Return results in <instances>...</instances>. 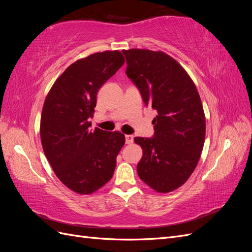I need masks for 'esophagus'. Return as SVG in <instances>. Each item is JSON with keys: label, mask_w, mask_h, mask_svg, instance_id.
Listing matches in <instances>:
<instances>
[{"label": "esophagus", "mask_w": 252, "mask_h": 252, "mask_svg": "<svg viewBox=\"0 0 252 252\" xmlns=\"http://www.w3.org/2000/svg\"><path fill=\"white\" fill-rule=\"evenodd\" d=\"M125 142H126V144H132L133 143V135L132 134H126L125 135Z\"/></svg>", "instance_id": "esophagus-1"}]
</instances>
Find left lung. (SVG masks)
<instances>
[{
	"mask_svg": "<svg viewBox=\"0 0 252 252\" xmlns=\"http://www.w3.org/2000/svg\"><path fill=\"white\" fill-rule=\"evenodd\" d=\"M126 74L143 101L158 111L154 138L136 136L143 149L136 167L140 179L158 192H170L189 179L199 162L205 141L203 105L189 74L163 51L122 50Z\"/></svg>",
	"mask_w": 252,
	"mask_h": 252,
	"instance_id": "obj_1",
	"label": "left lung"
}]
</instances>
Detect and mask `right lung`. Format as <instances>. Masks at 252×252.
<instances>
[{
	"instance_id": "add662e5",
	"label": "right lung",
	"mask_w": 252,
	"mask_h": 252,
	"mask_svg": "<svg viewBox=\"0 0 252 252\" xmlns=\"http://www.w3.org/2000/svg\"><path fill=\"white\" fill-rule=\"evenodd\" d=\"M124 62L118 50L80 59L66 68L45 98L40 125L44 154L59 180L77 193H93L112 178L125 144L120 131L89 129L98 89Z\"/></svg>"
}]
</instances>
